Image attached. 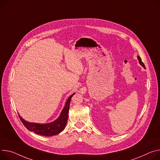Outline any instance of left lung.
Listing matches in <instances>:
<instances>
[{
    "label": "left lung",
    "instance_id": "left-lung-1",
    "mask_svg": "<svg viewBox=\"0 0 160 160\" xmlns=\"http://www.w3.org/2000/svg\"><path fill=\"white\" fill-rule=\"evenodd\" d=\"M138 61H139V63L142 65V66H143V68H145V66H144V64H143V63L142 62V59H141V58H140V56H138Z\"/></svg>",
    "mask_w": 160,
    "mask_h": 160
}]
</instances>
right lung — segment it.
Listing matches in <instances>:
<instances>
[{"instance_id":"1","label":"right lung","mask_w":160,"mask_h":160,"mask_svg":"<svg viewBox=\"0 0 160 160\" xmlns=\"http://www.w3.org/2000/svg\"><path fill=\"white\" fill-rule=\"evenodd\" d=\"M75 94H72L69 96L66 101V105L63 108L60 116L55 121L45 124H41L38 123H31L25 121L19 115V118L23 124V125L31 132H34L36 134L40 135L45 137H51L59 134L64 130L66 125L68 118V112L69 109V105L71 98Z\"/></svg>"}]
</instances>
